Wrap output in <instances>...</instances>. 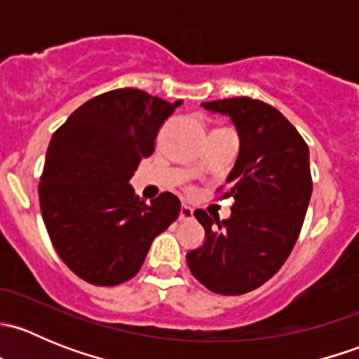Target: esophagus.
Here are the masks:
<instances>
[{"instance_id": "obj_1", "label": "esophagus", "mask_w": 359, "mask_h": 359, "mask_svg": "<svg viewBox=\"0 0 359 359\" xmlns=\"http://www.w3.org/2000/svg\"><path fill=\"white\" fill-rule=\"evenodd\" d=\"M180 220H189L193 219V208H191L189 205H182V208H180Z\"/></svg>"}]
</instances>
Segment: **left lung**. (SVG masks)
Instances as JSON below:
<instances>
[{
	"instance_id": "1",
	"label": "left lung",
	"mask_w": 359,
	"mask_h": 359,
	"mask_svg": "<svg viewBox=\"0 0 359 359\" xmlns=\"http://www.w3.org/2000/svg\"><path fill=\"white\" fill-rule=\"evenodd\" d=\"M205 109L227 114L240 135V154L220 186L233 198L231 217L196 210L203 247L187 253L193 276L210 292L241 295L278 273L302 229L313 193L309 147L276 107L250 99L212 100Z\"/></svg>"
}]
</instances>
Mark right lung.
I'll return each instance as SVG.
<instances>
[{
  "label": "right lung",
  "instance_id": "1",
  "mask_svg": "<svg viewBox=\"0 0 359 359\" xmlns=\"http://www.w3.org/2000/svg\"><path fill=\"white\" fill-rule=\"evenodd\" d=\"M180 106L144 90L118 88L78 107L53 133L39 177V206L53 248L97 287L132 280L151 243L180 213L175 194L146 205L130 186L154 153L165 119Z\"/></svg>",
  "mask_w": 359,
  "mask_h": 359
}]
</instances>
